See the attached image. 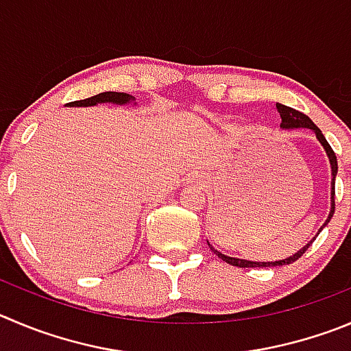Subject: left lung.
<instances>
[{"mask_svg":"<svg viewBox=\"0 0 351 351\" xmlns=\"http://www.w3.org/2000/svg\"><path fill=\"white\" fill-rule=\"evenodd\" d=\"M275 107H277V112L280 114V119H282V123H280V128H286V130H293V128H310V130H312L313 133H315V135H317L319 142L324 145V149H326V154H327V157H329V162H330V171H332V191H330V199H332V208H330L329 218H327V221H326V223H324V227H326V225L329 223L330 218H332L334 204H336V202H334V195H336V192H334V183H336V173H338V159H336V154H334V150L330 149L329 142H327L326 136L322 135V131H320L319 128H317L315 124H313V121L310 119V117L306 116V114L300 112V110H296V109H291V107H287V106H282V104H277V106H275ZM322 228H320V230H322ZM313 241H315V239H313ZM310 244H312V242H310ZM310 244L304 245L303 250H300L296 254H293V256L286 258V260H280V261H247V260H239V258L225 256V254L218 253V251L213 250V247H211V250L215 251L216 254H218V258H221V260L227 261V263L234 265V267H241V268H256L258 267V268H261V267H280V265L294 263V261H296L298 258L303 256L304 251H306L310 247Z\"/></svg>","mask_w":351,"mask_h":351,"instance_id":"8db88e82","label":"left lung"}]
</instances>
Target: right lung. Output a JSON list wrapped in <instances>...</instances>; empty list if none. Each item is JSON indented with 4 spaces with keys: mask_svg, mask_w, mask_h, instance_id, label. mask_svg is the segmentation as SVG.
Segmentation results:
<instances>
[{
    "mask_svg": "<svg viewBox=\"0 0 351 351\" xmlns=\"http://www.w3.org/2000/svg\"><path fill=\"white\" fill-rule=\"evenodd\" d=\"M130 100H135L128 93H119V91H104V93H98L95 97L84 98V100H76L69 101L67 106L71 107H86V106H97V104H106V101H114V104H126Z\"/></svg>",
    "mask_w": 351,
    "mask_h": 351,
    "instance_id": "obj_1",
    "label": "right lung"
}]
</instances>
